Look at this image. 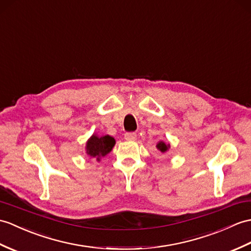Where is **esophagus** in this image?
<instances>
[{
  "instance_id": "34e87169",
  "label": "esophagus",
  "mask_w": 251,
  "mask_h": 251,
  "mask_svg": "<svg viewBox=\"0 0 251 251\" xmlns=\"http://www.w3.org/2000/svg\"><path fill=\"white\" fill-rule=\"evenodd\" d=\"M124 137L126 140H128V141H135V140L137 139V133L136 132H126Z\"/></svg>"
}]
</instances>
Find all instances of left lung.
Segmentation results:
<instances>
[{"mask_svg":"<svg viewBox=\"0 0 251 251\" xmlns=\"http://www.w3.org/2000/svg\"><path fill=\"white\" fill-rule=\"evenodd\" d=\"M157 149H158L161 153H165L169 150V147H170V144H166L164 141H159L157 143Z\"/></svg>","mask_w":251,"mask_h":251,"instance_id":"1","label":"left lung"}]
</instances>
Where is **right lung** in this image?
<instances>
[{
	"mask_svg": "<svg viewBox=\"0 0 251 251\" xmlns=\"http://www.w3.org/2000/svg\"><path fill=\"white\" fill-rule=\"evenodd\" d=\"M115 144V140L111 136L106 135L98 137L93 135L86 142V154L91 158H95L97 161L100 160L101 157H104L112 151Z\"/></svg>",
	"mask_w": 251,
	"mask_h": 251,
	"instance_id": "add662e5",
	"label": "right lung"
}]
</instances>
